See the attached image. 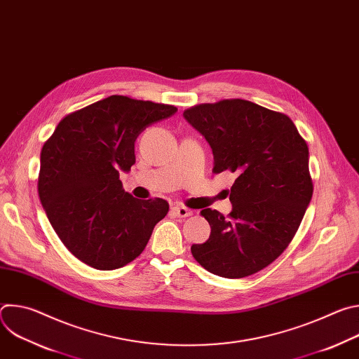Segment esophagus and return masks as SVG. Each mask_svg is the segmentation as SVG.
I'll list each match as a JSON object with an SVG mask.
<instances>
[{"label": "esophagus", "mask_w": 359, "mask_h": 359, "mask_svg": "<svg viewBox=\"0 0 359 359\" xmlns=\"http://www.w3.org/2000/svg\"><path fill=\"white\" fill-rule=\"evenodd\" d=\"M172 213L176 216V217H189L193 215V212L184 206H173L172 208Z\"/></svg>", "instance_id": "esophagus-1"}]
</instances>
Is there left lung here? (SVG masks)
<instances>
[{"instance_id": "1", "label": "left lung", "mask_w": 359, "mask_h": 359, "mask_svg": "<svg viewBox=\"0 0 359 359\" xmlns=\"http://www.w3.org/2000/svg\"><path fill=\"white\" fill-rule=\"evenodd\" d=\"M209 142L213 173L237 175L231 213L204 209L212 227L191 254L208 271L243 278L266 269L294 238L313 197L309 146L292 121L244 99H223L183 112Z\"/></svg>"}]
</instances>
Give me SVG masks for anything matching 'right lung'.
Segmentation results:
<instances>
[{"instance_id":"obj_1","label":"right lung","mask_w":359,"mask_h":359,"mask_svg":"<svg viewBox=\"0 0 359 359\" xmlns=\"http://www.w3.org/2000/svg\"><path fill=\"white\" fill-rule=\"evenodd\" d=\"M176 111L112 95L67 115L43 143L39 200L50 226L82 263L96 270L129 264L168 215L166 200H139L125 191L119 170L133 166L140 132Z\"/></svg>"}]
</instances>
